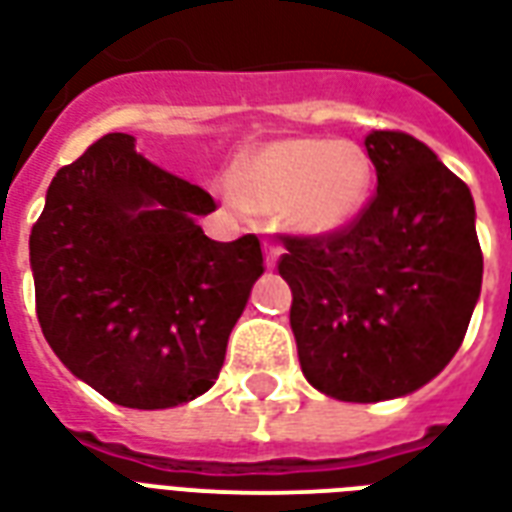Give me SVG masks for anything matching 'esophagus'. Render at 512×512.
Wrapping results in <instances>:
<instances>
[{
  "label": "esophagus",
  "mask_w": 512,
  "mask_h": 512,
  "mask_svg": "<svg viewBox=\"0 0 512 512\" xmlns=\"http://www.w3.org/2000/svg\"><path fill=\"white\" fill-rule=\"evenodd\" d=\"M279 255H282V246L266 241V266L268 268L276 266V260H279Z\"/></svg>",
  "instance_id": "1"
}]
</instances>
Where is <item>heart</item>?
Here are the masks:
<instances>
[{
    "label": "heart",
    "instance_id": "obj_1",
    "mask_svg": "<svg viewBox=\"0 0 512 512\" xmlns=\"http://www.w3.org/2000/svg\"><path fill=\"white\" fill-rule=\"evenodd\" d=\"M230 192L252 211L285 208L298 233L331 236L352 225L366 206L372 162L350 140H276L233 165Z\"/></svg>",
    "mask_w": 512,
    "mask_h": 512
}]
</instances>
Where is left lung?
<instances>
[{
  "mask_svg": "<svg viewBox=\"0 0 512 512\" xmlns=\"http://www.w3.org/2000/svg\"><path fill=\"white\" fill-rule=\"evenodd\" d=\"M377 192L331 236H285L301 372L339 401L396 399L434 380L464 342L483 282L469 187L399 130H372Z\"/></svg>",
  "mask_w": 512,
  "mask_h": 512,
  "instance_id": "1",
  "label": "left lung"
}]
</instances>
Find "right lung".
<instances>
[{
    "label": "right lung",
    "mask_w": 512,
    "mask_h": 512,
    "mask_svg": "<svg viewBox=\"0 0 512 512\" xmlns=\"http://www.w3.org/2000/svg\"><path fill=\"white\" fill-rule=\"evenodd\" d=\"M217 208L124 132L102 135L51 181L29 236L34 304L59 361L105 399L165 410L206 393L263 274L255 233L211 241Z\"/></svg>",
    "instance_id": "obj_1"
}]
</instances>
